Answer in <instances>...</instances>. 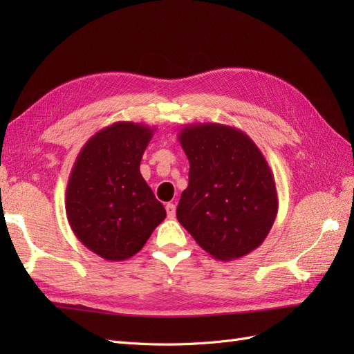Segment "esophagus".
<instances>
[{
  "label": "esophagus",
  "mask_w": 354,
  "mask_h": 354,
  "mask_svg": "<svg viewBox=\"0 0 354 354\" xmlns=\"http://www.w3.org/2000/svg\"><path fill=\"white\" fill-rule=\"evenodd\" d=\"M165 209H167L168 218H174L176 217V205H174V203H167Z\"/></svg>",
  "instance_id": "obj_1"
}]
</instances>
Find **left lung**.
Returning a JSON list of instances; mask_svg holds the SVG:
<instances>
[{"label":"left lung","instance_id":"obj_1","mask_svg":"<svg viewBox=\"0 0 354 354\" xmlns=\"http://www.w3.org/2000/svg\"><path fill=\"white\" fill-rule=\"evenodd\" d=\"M189 159L180 221L212 259L232 261L264 242L277 216L276 183L248 134L224 124H190L178 131Z\"/></svg>","mask_w":354,"mask_h":354}]
</instances>
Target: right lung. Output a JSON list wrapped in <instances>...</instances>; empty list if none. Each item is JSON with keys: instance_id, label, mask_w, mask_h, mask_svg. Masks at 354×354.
<instances>
[{"instance_id": "add662e5", "label": "right lung", "mask_w": 354, "mask_h": 354, "mask_svg": "<svg viewBox=\"0 0 354 354\" xmlns=\"http://www.w3.org/2000/svg\"><path fill=\"white\" fill-rule=\"evenodd\" d=\"M155 128L128 121L95 133L80 151L66 187L75 236L109 261L140 251L167 212L140 174Z\"/></svg>"}]
</instances>
